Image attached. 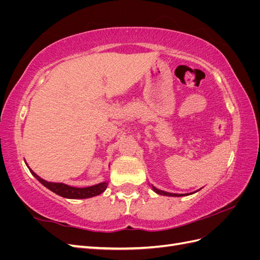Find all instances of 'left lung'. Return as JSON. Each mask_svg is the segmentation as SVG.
Wrapping results in <instances>:
<instances>
[{
  "instance_id": "8db88e82",
  "label": "left lung",
  "mask_w": 260,
  "mask_h": 260,
  "mask_svg": "<svg viewBox=\"0 0 260 260\" xmlns=\"http://www.w3.org/2000/svg\"><path fill=\"white\" fill-rule=\"evenodd\" d=\"M152 188H153V191L155 192V193H157V194H159V195H166V196H186V195H190V194H193V193H187V194H176V193H169V192H165V191H161V190H158V188H156L154 185H152ZM198 192V191H196ZM195 193V192H194Z\"/></svg>"
}]
</instances>
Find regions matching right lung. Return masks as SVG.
<instances>
[{
    "label": "right lung",
    "instance_id": "obj_1",
    "mask_svg": "<svg viewBox=\"0 0 260 260\" xmlns=\"http://www.w3.org/2000/svg\"><path fill=\"white\" fill-rule=\"evenodd\" d=\"M27 165V164H26ZM28 166V165H27ZM29 168V167H28ZM30 172L32 174V176L39 181V182L42 183L46 188H49L52 192L55 194H57L59 196H62L65 199H89L93 198V196H96L103 193L106 187L108 185L107 181L105 182H101L99 184L88 186V187H75V186H70L65 183H58V182H48V181L43 180L42 178L39 177L37 174L29 168Z\"/></svg>",
    "mask_w": 260,
    "mask_h": 260
}]
</instances>
